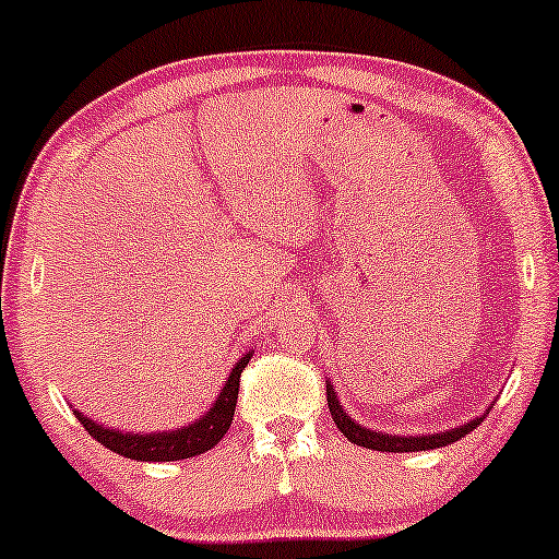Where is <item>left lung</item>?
<instances>
[{
	"instance_id": "obj_1",
	"label": "left lung",
	"mask_w": 559,
	"mask_h": 559,
	"mask_svg": "<svg viewBox=\"0 0 559 559\" xmlns=\"http://www.w3.org/2000/svg\"><path fill=\"white\" fill-rule=\"evenodd\" d=\"M325 388H328V408H331L335 427L348 437V442L369 448V450H382V453H414V450L445 448L450 442L461 440V437L474 432L476 425H481L484 419V416H476V419L466 421V425L442 429V432H435V435H388V432H378V429H367L365 425H359V421L352 419V416L346 414V408L338 403V395H335V388L331 385V380H325ZM492 406L495 403H489V408Z\"/></svg>"
}]
</instances>
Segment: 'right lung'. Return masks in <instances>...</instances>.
Segmentation results:
<instances>
[{
	"instance_id": "add662e5",
	"label": "right lung",
	"mask_w": 559,
	"mask_h": 559,
	"mask_svg": "<svg viewBox=\"0 0 559 559\" xmlns=\"http://www.w3.org/2000/svg\"><path fill=\"white\" fill-rule=\"evenodd\" d=\"M252 359V352L241 354V359L231 367V374L221 388L218 399L213 401V406L194 419L192 425L169 429V432H122V429L104 427L98 421H93L91 416L83 412H75L78 421L85 427V432L96 437L104 448L114 450V453L124 455L132 461H185L194 459V455L205 453V450L215 448L221 442V437L228 432L234 419V408H237L239 399V378L241 369L247 367V361Z\"/></svg>"
}]
</instances>
